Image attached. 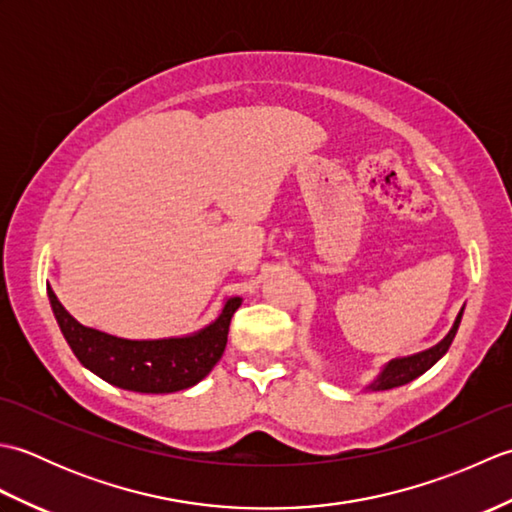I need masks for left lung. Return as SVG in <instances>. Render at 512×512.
Listing matches in <instances>:
<instances>
[{"mask_svg": "<svg viewBox=\"0 0 512 512\" xmlns=\"http://www.w3.org/2000/svg\"><path fill=\"white\" fill-rule=\"evenodd\" d=\"M462 312H464V308L460 310L458 317H455V323H453V328L449 330V334L444 336V339L438 345H433V347H429V350L418 352V354L402 356V358H394V361H389L383 369H380V374L376 376L374 383H369L365 389H372V391L394 389V387L411 383L413 378H418V376L427 372V369H431L444 354H447V350L451 347V343L455 339V332H458V328H460Z\"/></svg>", "mask_w": 512, "mask_h": 512, "instance_id": "left-lung-1", "label": "left lung"}]
</instances>
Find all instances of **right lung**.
<instances>
[{
  "instance_id": "1",
  "label": "right lung",
  "mask_w": 512,
  "mask_h": 512,
  "mask_svg": "<svg viewBox=\"0 0 512 512\" xmlns=\"http://www.w3.org/2000/svg\"><path fill=\"white\" fill-rule=\"evenodd\" d=\"M48 297L54 319L81 365L105 383L140 394H173L198 385L222 358L228 325L242 306L239 297L226 299L220 317L189 336L132 341L76 321L50 286Z\"/></svg>"
}]
</instances>
